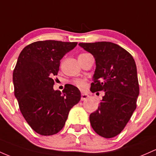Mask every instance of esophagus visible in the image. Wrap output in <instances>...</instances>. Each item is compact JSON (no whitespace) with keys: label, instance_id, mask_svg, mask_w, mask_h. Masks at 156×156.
<instances>
[{"label":"esophagus","instance_id":"1","mask_svg":"<svg viewBox=\"0 0 156 156\" xmlns=\"http://www.w3.org/2000/svg\"><path fill=\"white\" fill-rule=\"evenodd\" d=\"M88 95L86 94H81V100L84 101V100H86V99L88 98Z\"/></svg>","mask_w":156,"mask_h":156}]
</instances>
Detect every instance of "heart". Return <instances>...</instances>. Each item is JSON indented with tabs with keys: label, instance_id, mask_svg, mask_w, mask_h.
Instances as JSON below:
<instances>
[{
	"label": "heart",
	"instance_id": "obj_1",
	"mask_svg": "<svg viewBox=\"0 0 156 156\" xmlns=\"http://www.w3.org/2000/svg\"><path fill=\"white\" fill-rule=\"evenodd\" d=\"M82 55H85V54H82ZM85 80L83 79H76V80H73L72 83L76 87H79L80 89H84L85 87Z\"/></svg>",
	"mask_w": 156,
	"mask_h": 156
}]
</instances>
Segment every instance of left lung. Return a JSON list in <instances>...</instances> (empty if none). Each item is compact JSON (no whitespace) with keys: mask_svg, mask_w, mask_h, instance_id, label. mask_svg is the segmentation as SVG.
Returning <instances> with one entry per match:
<instances>
[{"mask_svg":"<svg viewBox=\"0 0 156 156\" xmlns=\"http://www.w3.org/2000/svg\"><path fill=\"white\" fill-rule=\"evenodd\" d=\"M79 45L96 60L90 91H105L100 105L89 117L90 125L99 136L113 138L124 130L136 108L139 85L136 62L128 51L111 42Z\"/></svg>","mask_w":156,"mask_h":156,"instance_id":"1","label":"left lung"}]
</instances>
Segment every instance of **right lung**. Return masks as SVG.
Returning <instances> with one entry per match:
<instances>
[{
    "instance_id": "obj_1",
    "label": "right lung",
    "mask_w": 156,
    "mask_h": 156,
    "mask_svg": "<svg viewBox=\"0 0 156 156\" xmlns=\"http://www.w3.org/2000/svg\"><path fill=\"white\" fill-rule=\"evenodd\" d=\"M76 45V42L37 41L26 45L17 59L13 71L15 96L27 123L42 136L62 130L70 110L81 99L79 89L70 84L62 92L53 88L60 59Z\"/></svg>"
}]
</instances>
